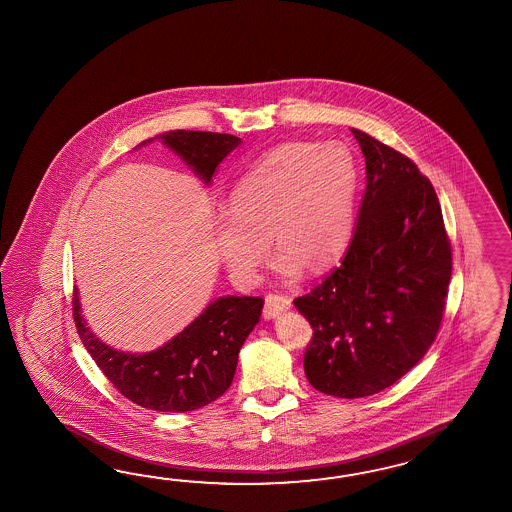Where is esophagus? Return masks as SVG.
<instances>
[{
	"label": "esophagus",
	"instance_id": "esophagus-1",
	"mask_svg": "<svg viewBox=\"0 0 512 512\" xmlns=\"http://www.w3.org/2000/svg\"><path fill=\"white\" fill-rule=\"evenodd\" d=\"M290 309V298L283 294H268L264 301V318L272 320L275 316H279L281 312Z\"/></svg>",
	"mask_w": 512,
	"mask_h": 512
}]
</instances>
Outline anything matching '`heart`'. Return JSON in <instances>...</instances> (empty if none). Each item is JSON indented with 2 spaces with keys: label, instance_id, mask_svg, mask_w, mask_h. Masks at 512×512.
<instances>
[{
  "label": "heart",
  "instance_id": "heart-1",
  "mask_svg": "<svg viewBox=\"0 0 512 512\" xmlns=\"http://www.w3.org/2000/svg\"><path fill=\"white\" fill-rule=\"evenodd\" d=\"M359 188L353 153L340 142H288L264 153L238 177L229 209L214 218V242L225 266L255 281L275 248L277 272H320L348 246Z\"/></svg>",
  "mask_w": 512,
  "mask_h": 512
}]
</instances>
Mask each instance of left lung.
<instances>
[{
    "label": "left lung",
    "instance_id": "left-lung-1",
    "mask_svg": "<svg viewBox=\"0 0 512 512\" xmlns=\"http://www.w3.org/2000/svg\"><path fill=\"white\" fill-rule=\"evenodd\" d=\"M351 133L366 161L353 238L324 283L294 300L314 329L303 359L309 383L346 399L377 394L420 362L437 337L451 279L431 181L399 151Z\"/></svg>",
    "mask_w": 512,
    "mask_h": 512
}]
</instances>
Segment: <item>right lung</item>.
Listing matches in <instances>:
<instances>
[{
  "instance_id": "add662e5",
  "label": "right lung",
  "mask_w": 512,
  "mask_h": 512,
  "mask_svg": "<svg viewBox=\"0 0 512 512\" xmlns=\"http://www.w3.org/2000/svg\"><path fill=\"white\" fill-rule=\"evenodd\" d=\"M161 140L192 168L205 185L225 157L240 146V138L207 131H166L138 148ZM137 150V148H135ZM262 298L222 296L200 316L153 351L131 353L105 344L88 327L74 292V320L81 342L116 390L144 409L159 412L196 411L220 398L237 372L238 353L259 324Z\"/></svg>"
}]
</instances>
